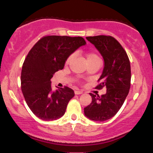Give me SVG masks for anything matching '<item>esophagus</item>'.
Segmentation results:
<instances>
[{
    "instance_id": "esophagus-1",
    "label": "esophagus",
    "mask_w": 153,
    "mask_h": 153,
    "mask_svg": "<svg viewBox=\"0 0 153 153\" xmlns=\"http://www.w3.org/2000/svg\"><path fill=\"white\" fill-rule=\"evenodd\" d=\"M82 94V91H75V94L76 95H80Z\"/></svg>"
}]
</instances>
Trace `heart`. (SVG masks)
I'll return each mask as SVG.
<instances>
[{
    "instance_id": "obj_1",
    "label": "heart",
    "mask_w": 153,
    "mask_h": 153,
    "mask_svg": "<svg viewBox=\"0 0 153 153\" xmlns=\"http://www.w3.org/2000/svg\"><path fill=\"white\" fill-rule=\"evenodd\" d=\"M72 59H73V55H71L66 60V64H69L71 62ZM86 59H87V63L90 62H94V61H100V58L99 56L96 54L94 53V52H90V53H88L86 55Z\"/></svg>"
}]
</instances>
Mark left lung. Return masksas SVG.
<instances>
[{"instance_id": "obj_1", "label": "left lung", "mask_w": 153, "mask_h": 153, "mask_svg": "<svg viewBox=\"0 0 153 153\" xmlns=\"http://www.w3.org/2000/svg\"><path fill=\"white\" fill-rule=\"evenodd\" d=\"M86 39L94 45L103 57L104 66L100 76V84L96 87H106V93L100 97L90 94L92 102L84 108L85 116L96 122H103L114 116L129 94L131 68L127 52L122 45L111 36H88Z\"/></svg>"}]
</instances>
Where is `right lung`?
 <instances>
[{
	"instance_id": "add662e5",
	"label": "right lung",
	"mask_w": 153,
	"mask_h": 153,
	"mask_svg": "<svg viewBox=\"0 0 153 153\" xmlns=\"http://www.w3.org/2000/svg\"><path fill=\"white\" fill-rule=\"evenodd\" d=\"M85 45L80 36L53 35L44 36L29 51L23 64L21 84L28 106L38 118L52 121L65 114L74 91L68 87L52 91L50 80L63 69L69 56Z\"/></svg>"
}]
</instances>
